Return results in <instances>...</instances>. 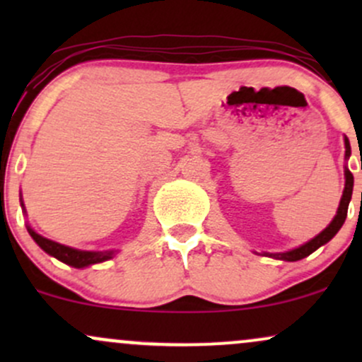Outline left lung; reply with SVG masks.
<instances>
[{
    "mask_svg": "<svg viewBox=\"0 0 362 362\" xmlns=\"http://www.w3.org/2000/svg\"><path fill=\"white\" fill-rule=\"evenodd\" d=\"M349 156H351V144H349V139L346 138V158ZM352 187H354V177H352V173L349 172V168H346V187H344V194H342V199H340V206H339L337 214H335L334 221L328 224L322 233L315 236L313 240H310L308 243L301 245L300 248H294V250L286 252V253H269V257L288 260V262H296V260L305 259V257H308L310 253H313L317 248L322 247V245L330 242V240L337 235V231L342 228V224L347 218V207L352 197Z\"/></svg>",
    "mask_w": 362,
    "mask_h": 362,
    "instance_id": "obj_1",
    "label": "left lung"
}]
</instances>
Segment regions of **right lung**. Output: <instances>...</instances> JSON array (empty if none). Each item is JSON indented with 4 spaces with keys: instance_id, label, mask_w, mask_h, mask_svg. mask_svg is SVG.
Segmentation results:
<instances>
[{
    "instance_id": "add662e5",
    "label": "right lung",
    "mask_w": 362,
    "mask_h": 362,
    "mask_svg": "<svg viewBox=\"0 0 362 362\" xmlns=\"http://www.w3.org/2000/svg\"><path fill=\"white\" fill-rule=\"evenodd\" d=\"M28 233H30L32 238L35 240V243L42 248L44 252H47L49 255L56 257L57 260L64 262V264L73 265V267H86V265L91 264H98V262L109 260L114 255V250L110 252H85V250H76V248L66 247V245L56 243L52 240L44 238L39 233H35L30 226L27 228Z\"/></svg>"
}]
</instances>
